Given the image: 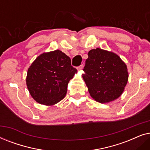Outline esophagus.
<instances>
[{"instance_id": "34e87169", "label": "esophagus", "mask_w": 150, "mask_h": 150, "mask_svg": "<svg viewBox=\"0 0 150 150\" xmlns=\"http://www.w3.org/2000/svg\"><path fill=\"white\" fill-rule=\"evenodd\" d=\"M83 65L82 64V65H80V66L77 67V69H78V70H81V69H83Z\"/></svg>"}]
</instances>
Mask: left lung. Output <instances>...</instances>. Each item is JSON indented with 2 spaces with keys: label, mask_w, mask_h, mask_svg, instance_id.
Returning <instances> with one entry per match:
<instances>
[{
  "label": "left lung",
  "mask_w": 150,
  "mask_h": 150,
  "mask_svg": "<svg viewBox=\"0 0 150 150\" xmlns=\"http://www.w3.org/2000/svg\"><path fill=\"white\" fill-rule=\"evenodd\" d=\"M83 76L90 95L96 101L106 103L122 95L128 79L126 65L113 52L100 48L88 52Z\"/></svg>",
  "instance_id": "obj_1"
}]
</instances>
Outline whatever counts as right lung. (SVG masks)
<instances>
[{
  "label": "right lung",
  "instance_id": "right-lung-1",
  "mask_svg": "<svg viewBox=\"0 0 150 150\" xmlns=\"http://www.w3.org/2000/svg\"><path fill=\"white\" fill-rule=\"evenodd\" d=\"M76 71L70 58L61 50L43 53L28 68L26 85L36 102L52 105L64 98Z\"/></svg>",
  "mask_w": 150,
  "mask_h": 150
}]
</instances>
